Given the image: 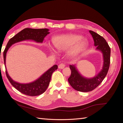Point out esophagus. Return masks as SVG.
<instances>
[{"label": "esophagus", "mask_w": 123, "mask_h": 123, "mask_svg": "<svg viewBox=\"0 0 123 123\" xmlns=\"http://www.w3.org/2000/svg\"><path fill=\"white\" fill-rule=\"evenodd\" d=\"M65 67V65L64 63H61V64H60L58 65V68L59 69H63Z\"/></svg>", "instance_id": "esophagus-1"}]
</instances>
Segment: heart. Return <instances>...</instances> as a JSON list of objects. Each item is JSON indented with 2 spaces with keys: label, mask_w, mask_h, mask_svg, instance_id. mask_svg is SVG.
<instances>
[{
  "label": "heart",
  "mask_w": 123,
  "mask_h": 123,
  "mask_svg": "<svg viewBox=\"0 0 123 123\" xmlns=\"http://www.w3.org/2000/svg\"><path fill=\"white\" fill-rule=\"evenodd\" d=\"M83 37L77 35H61L54 37L52 39L54 47L58 51H62L68 49L74 45L69 51V54L74 56L79 54L86 46V42L80 40Z\"/></svg>",
  "instance_id": "obj_1"
}]
</instances>
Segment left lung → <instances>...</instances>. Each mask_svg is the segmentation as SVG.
<instances>
[{
  "instance_id": "obj_1",
  "label": "left lung",
  "mask_w": 123,
  "mask_h": 123,
  "mask_svg": "<svg viewBox=\"0 0 123 123\" xmlns=\"http://www.w3.org/2000/svg\"><path fill=\"white\" fill-rule=\"evenodd\" d=\"M89 32L93 38L96 50L100 51L103 53L104 64L100 72L91 79L81 76L74 65L69 66L71 71V74L68 79L69 84L75 90L84 92L93 90L102 82L108 71L110 63L111 50L106 40L98 33L91 30Z\"/></svg>"
}]
</instances>
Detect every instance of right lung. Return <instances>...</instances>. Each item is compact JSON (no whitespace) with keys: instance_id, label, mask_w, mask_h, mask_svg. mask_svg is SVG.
<instances>
[{"instance_id":"1","label":"right lung","mask_w":123,"mask_h":123,"mask_svg":"<svg viewBox=\"0 0 123 123\" xmlns=\"http://www.w3.org/2000/svg\"><path fill=\"white\" fill-rule=\"evenodd\" d=\"M49 33V29H36L31 28L24 29L17 33L9 40L3 52V59L5 66L6 54L8 49L12 44L21 41L29 39L34 40L37 43H43L44 38ZM57 68L58 67L56 65H54L45 73H44L39 79L29 84H20L16 82L10 77L6 70V77L11 85L18 91L25 95L34 96L39 95L45 92L50 84L52 74Z\"/></svg>"}]
</instances>
